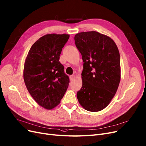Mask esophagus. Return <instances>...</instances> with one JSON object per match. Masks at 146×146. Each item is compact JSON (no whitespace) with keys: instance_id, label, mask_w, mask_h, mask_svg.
Returning <instances> with one entry per match:
<instances>
[{"instance_id":"obj_1","label":"esophagus","mask_w":146,"mask_h":146,"mask_svg":"<svg viewBox=\"0 0 146 146\" xmlns=\"http://www.w3.org/2000/svg\"><path fill=\"white\" fill-rule=\"evenodd\" d=\"M74 78H75V75H71V76H70V79H71V80H73Z\"/></svg>"}]
</instances>
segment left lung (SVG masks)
Instances as JSON below:
<instances>
[{"instance_id": "obj_1", "label": "left lung", "mask_w": 146, "mask_h": 146, "mask_svg": "<svg viewBox=\"0 0 146 146\" xmlns=\"http://www.w3.org/2000/svg\"><path fill=\"white\" fill-rule=\"evenodd\" d=\"M74 40L84 62L78 101L86 110L100 111L108 106L120 83L118 48L110 37L95 31L78 33Z\"/></svg>"}]
</instances>
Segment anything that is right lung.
<instances>
[{
  "label": "right lung",
  "instance_id": "add662e5",
  "mask_svg": "<svg viewBox=\"0 0 146 146\" xmlns=\"http://www.w3.org/2000/svg\"><path fill=\"white\" fill-rule=\"evenodd\" d=\"M68 34H47L35 42L26 58L23 78L33 100L42 108L52 110L60 102L69 83L59 62Z\"/></svg>",
  "mask_w": 146,
  "mask_h": 146
}]
</instances>
